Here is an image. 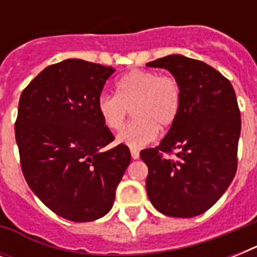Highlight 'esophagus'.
I'll list each match as a JSON object with an SVG mask.
<instances>
[{"label":"esophagus","mask_w":257,"mask_h":257,"mask_svg":"<svg viewBox=\"0 0 257 257\" xmlns=\"http://www.w3.org/2000/svg\"><path fill=\"white\" fill-rule=\"evenodd\" d=\"M131 155H132L133 160H137V159L140 157V152H139L137 149H131Z\"/></svg>","instance_id":"esophagus-1"}]
</instances>
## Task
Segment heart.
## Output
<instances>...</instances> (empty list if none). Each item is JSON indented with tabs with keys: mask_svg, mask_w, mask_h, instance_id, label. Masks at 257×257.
Here are the masks:
<instances>
[{
	"mask_svg": "<svg viewBox=\"0 0 257 257\" xmlns=\"http://www.w3.org/2000/svg\"><path fill=\"white\" fill-rule=\"evenodd\" d=\"M117 94L102 93L97 108L104 124L118 131L132 109L133 118L117 135V141L132 149L149 144L159 129L169 128L179 116L181 88L173 76L133 69L118 78Z\"/></svg>",
	"mask_w": 257,
	"mask_h": 257,
	"instance_id": "heart-1",
	"label": "heart"
}]
</instances>
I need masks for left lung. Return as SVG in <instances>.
<instances>
[{
    "label": "left lung",
    "mask_w": 257,
    "mask_h": 257,
    "mask_svg": "<svg viewBox=\"0 0 257 257\" xmlns=\"http://www.w3.org/2000/svg\"><path fill=\"white\" fill-rule=\"evenodd\" d=\"M147 66L169 70L181 88L179 116L167 136L140 153L148 165L147 193L163 215H201L227 191L237 169L241 120L235 90L212 66L181 54ZM173 150L175 161L164 157Z\"/></svg>",
    "instance_id": "left-lung-1"
}]
</instances>
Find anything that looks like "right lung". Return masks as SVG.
<instances>
[{
	"instance_id": "obj_1",
	"label": "right lung",
	"mask_w": 257,
	"mask_h": 257,
	"mask_svg": "<svg viewBox=\"0 0 257 257\" xmlns=\"http://www.w3.org/2000/svg\"><path fill=\"white\" fill-rule=\"evenodd\" d=\"M113 73L112 66L69 58L42 70L18 102L14 129L26 183L50 211L74 223L110 211L131 163L124 144L100 152L114 140L97 108Z\"/></svg>"
}]
</instances>
